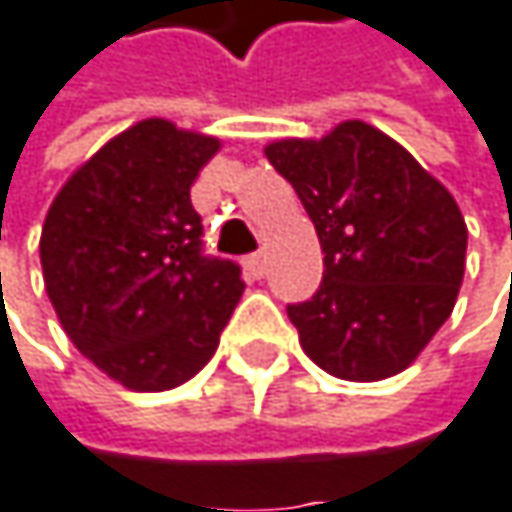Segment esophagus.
I'll return each mask as SVG.
<instances>
[{"mask_svg": "<svg viewBox=\"0 0 512 512\" xmlns=\"http://www.w3.org/2000/svg\"><path fill=\"white\" fill-rule=\"evenodd\" d=\"M244 268H247V274H250V277H256V280H259V277H265L268 262H265V256H262V253H253V256H247V259H244Z\"/></svg>", "mask_w": 512, "mask_h": 512, "instance_id": "1", "label": "esophagus"}]
</instances>
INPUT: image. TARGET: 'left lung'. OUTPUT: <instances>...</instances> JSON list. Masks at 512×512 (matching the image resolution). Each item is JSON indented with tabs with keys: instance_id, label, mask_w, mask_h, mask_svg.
Returning a JSON list of instances; mask_svg holds the SVG:
<instances>
[{
	"instance_id": "1",
	"label": "left lung",
	"mask_w": 512,
	"mask_h": 512,
	"mask_svg": "<svg viewBox=\"0 0 512 512\" xmlns=\"http://www.w3.org/2000/svg\"><path fill=\"white\" fill-rule=\"evenodd\" d=\"M323 247V283L289 304L301 350L332 377L401 374L450 319L465 277L468 226L437 177L362 120L323 138L265 147Z\"/></svg>"
}]
</instances>
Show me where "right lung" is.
<instances>
[{"mask_svg": "<svg viewBox=\"0 0 512 512\" xmlns=\"http://www.w3.org/2000/svg\"><path fill=\"white\" fill-rule=\"evenodd\" d=\"M217 150L211 135L141 120L93 153L44 217L38 250L59 326L126 389L196 377L244 292L235 262L205 256L189 202Z\"/></svg>", "mask_w": 512, "mask_h": 512, "instance_id": "1", "label": "right lung"}]
</instances>
